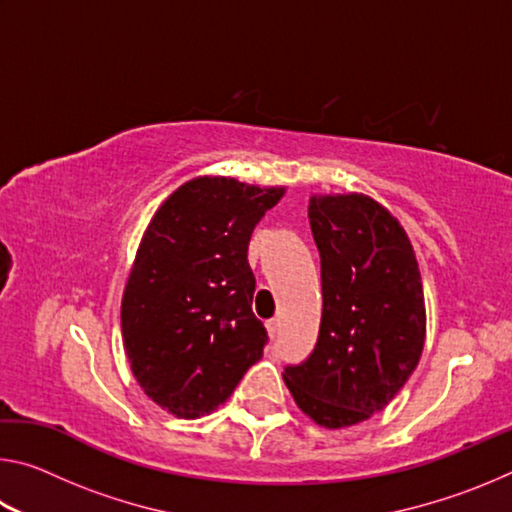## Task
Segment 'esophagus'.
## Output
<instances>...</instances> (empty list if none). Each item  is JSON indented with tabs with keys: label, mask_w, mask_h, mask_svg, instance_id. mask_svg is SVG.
Here are the masks:
<instances>
[{
	"label": "esophagus",
	"mask_w": 512,
	"mask_h": 512,
	"mask_svg": "<svg viewBox=\"0 0 512 512\" xmlns=\"http://www.w3.org/2000/svg\"><path fill=\"white\" fill-rule=\"evenodd\" d=\"M277 327H280V320H277V318L266 320V332H268V336H271V339H275V334H277Z\"/></svg>",
	"instance_id": "esophagus-1"
}]
</instances>
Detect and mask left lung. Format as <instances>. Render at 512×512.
<instances>
[{"instance_id":"obj_1","label":"left lung","mask_w":512,"mask_h":512,"mask_svg":"<svg viewBox=\"0 0 512 512\" xmlns=\"http://www.w3.org/2000/svg\"><path fill=\"white\" fill-rule=\"evenodd\" d=\"M323 318L314 352L282 372L320 427L368 420L400 393L427 332L422 277L400 221L366 194L311 196Z\"/></svg>"}]
</instances>
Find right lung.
Wrapping results in <instances>:
<instances>
[{"mask_svg":"<svg viewBox=\"0 0 512 512\" xmlns=\"http://www.w3.org/2000/svg\"><path fill=\"white\" fill-rule=\"evenodd\" d=\"M284 187L201 176L180 185L146 228L121 298L131 370L176 418L212 413L262 359L248 244Z\"/></svg>","mask_w":512,"mask_h":512,"instance_id":"right-lung-1","label":"right lung"}]
</instances>
